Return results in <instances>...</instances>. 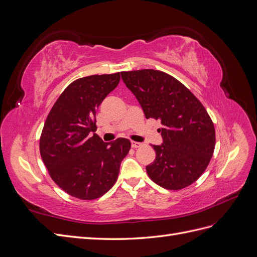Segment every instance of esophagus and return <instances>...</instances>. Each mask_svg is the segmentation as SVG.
<instances>
[{
  "label": "esophagus",
  "mask_w": 257,
  "mask_h": 257,
  "mask_svg": "<svg viewBox=\"0 0 257 257\" xmlns=\"http://www.w3.org/2000/svg\"><path fill=\"white\" fill-rule=\"evenodd\" d=\"M143 144L142 143H137V142H132V148H139L142 147Z\"/></svg>",
  "instance_id": "obj_1"
}]
</instances>
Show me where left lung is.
<instances>
[{
	"label": "left lung",
	"instance_id": "obj_1",
	"mask_svg": "<svg viewBox=\"0 0 257 257\" xmlns=\"http://www.w3.org/2000/svg\"><path fill=\"white\" fill-rule=\"evenodd\" d=\"M123 82L136 96L147 119L160 120L163 144L153 145L155 160L146 167L153 182L181 190L206 170L215 147V130L205 107L182 84L155 69L122 72Z\"/></svg>",
	"mask_w": 257,
	"mask_h": 257
}]
</instances>
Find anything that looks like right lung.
I'll return each mask as SVG.
<instances>
[{
	"label": "right lung",
	"mask_w": 257,
	"mask_h": 257,
	"mask_svg": "<svg viewBox=\"0 0 257 257\" xmlns=\"http://www.w3.org/2000/svg\"><path fill=\"white\" fill-rule=\"evenodd\" d=\"M120 73L92 75L62 92L46 119L40 151L52 180L73 197L103 196L116 181L131 149L126 138L104 143L96 134V109L116 88Z\"/></svg>",
	"instance_id": "obj_1"
}]
</instances>
